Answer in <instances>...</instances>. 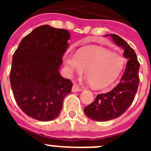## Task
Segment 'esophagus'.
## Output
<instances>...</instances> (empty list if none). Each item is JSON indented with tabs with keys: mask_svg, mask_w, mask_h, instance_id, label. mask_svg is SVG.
<instances>
[{
	"mask_svg": "<svg viewBox=\"0 0 151 151\" xmlns=\"http://www.w3.org/2000/svg\"><path fill=\"white\" fill-rule=\"evenodd\" d=\"M72 91H73V92H78V91H82V89L78 87L77 85H73Z\"/></svg>",
	"mask_w": 151,
	"mask_h": 151,
	"instance_id": "34e87169",
	"label": "esophagus"
}]
</instances>
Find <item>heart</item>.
I'll return each mask as SVG.
<instances>
[{
  "label": "heart",
  "instance_id": "1",
  "mask_svg": "<svg viewBox=\"0 0 151 151\" xmlns=\"http://www.w3.org/2000/svg\"><path fill=\"white\" fill-rule=\"evenodd\" d=\"M69 76L79 74L85 69L86 81L94 88H106L119 76L124 66L120 55L107 49L96 46H86L73 52L67 50L64 54Z\"/></svg>",
  "mask_w": 151,
  "mask_h": 151
}]
</instances>
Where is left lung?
<instances>
[{"mask_svg":"<svg viewBox=\"0 0 151 151\" xmlns=\"http://www.w3.org/2000/svg\"><path fill=\"white\" fill-rule=\"evenodd\" d=\"M108 35L116 45L122 47L124 57L129 60L119 83L110 91L97 94L94 102L84 109L88 118L99 122L111 120L123 114L132 104L140 82V63L134 49L117 35L105 36Z\"/></svg>","mask_w":151,"mask_h":151,"instance_id":"1","label":"left lung"}]
</instances>
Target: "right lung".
<instances>
[{"instance_id": "add662e5", "label": "right lung", "mask_w": 151, "mask_h": 151, "mask_svg": "<svg viewBox=\"0 0 151 151\" xmlns=\"http://www.w3.org/2000/svg\"><path fill=\"white\" fill-rule=\"evenodd\" d=\"M70 34L48 25L24 37L13 54L10 85L16 102L26 115L47 122L60 113L73 83L60 74Z\"/></svg>"}]
</instances>
